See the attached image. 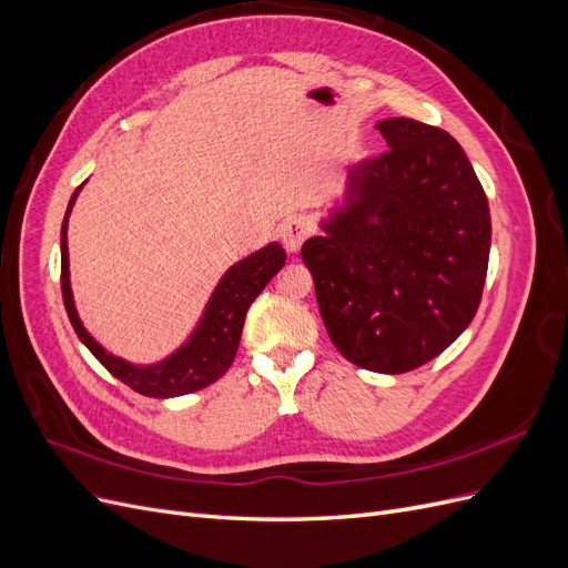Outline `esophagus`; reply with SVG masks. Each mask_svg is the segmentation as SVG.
Segmentation results:
<instances>
[{
    "label": "esophagus",
    "instance_id": "obj_1",
    "mask_svg": "<svg viewBox=\"0 0 568 568\" xmlns=\"http://www.w3.org/2000/svg\"><path fill=\"white\" fill-rule=\"evenodd\" d=\"M311 234H313V225H311V220H307L305 215L288 217L284 225H282V242H284L288 253H298L301 244Z\"/></svg>",
    "mask_w": 568,
    "mask_h": 568
}]
</instances>
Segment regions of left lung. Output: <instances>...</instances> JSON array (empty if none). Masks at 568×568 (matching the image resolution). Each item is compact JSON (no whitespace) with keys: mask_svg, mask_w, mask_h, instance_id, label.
I'll return each instance as SVG.
<instances>
[{"mask_svg":"<svg viewBox=\"0 0 568 568\" xmlns=\"http://www.w3.org/2000/svg\"><path fill=\"white\" fill-rule=\"evenodd\" d=\"M388 151L301 248L338 353L379 374L426 365L467 329L484 294L490 209L457 140L412 118L376 123Z\"/></svg>","mask_w":568,"mask_h":568,"instance_id":"1","label":"left lung"}]
</instances>
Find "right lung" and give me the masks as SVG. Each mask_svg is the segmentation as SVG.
Listing matches in <instances>:
<instances>
[{
	"mask_svg": "<svg viewBox=\"0 0 568 568\" xmlns=\"http://www.w3.org/2000/svg\"><path fill=\"white\" fill-rule=\"evenodd\" d=\"M82 184L68 201V211L61 225V291L68 320H71L78 338L90 348V353L104 365L115 379L128 384L132 390L149 395V398H178L215 384L234 363V355L242 341L244 320L251 303L267 286V282L286 263V251L272 242L234 263L217 282L196 329L189 334L182 346L153 365H134L128 359L109 353L101 343L84 329L75 311L71 270H68V217L75 205Z\"/></svg>",
	"mask_w": 568,
	"mask_h": 568,
	"instance_id": "obj_1",
	"label": "right lung"
}]
</instances>
